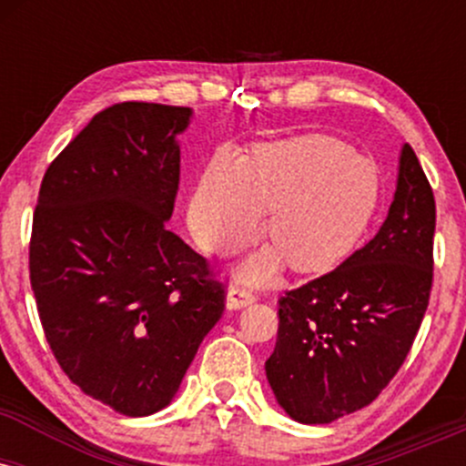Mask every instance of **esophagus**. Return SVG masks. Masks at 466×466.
<instances>
[{"label": "esophagus", "mask_w": 466, "mask_h": 466, "mask_svg": "<svg viewBox=\"0 0 466 466\" xmlns=\"http://www.w3.org/2000/svg\"><path fill=\"white\" fill-rule=\"evenodd\" d=\"M256 300L254 293L249 291V289L245 287H229L228 289V298H226V307L229 309V311H238V309H245L249 307L251 302Z\"/></svg>", "instance_id": "obj_1"}]
</instances>
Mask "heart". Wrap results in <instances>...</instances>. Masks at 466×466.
Segmentation results:
<instances>
[{
    "instance_id": "heart-1",
    "label": "heart",
    "mask_w": 466,
    "mask_h": 466,
    "mask_svg": "<svg viewBox=\"0 0 466 466\" xmlns=\"http://www.w3.org/2000/svg\"><path fill=\"white\" fill-rule=\"evenodd\" d=\"M379 203L370 159L326 136H300L254 148L240 162L218 153L188 206L192 237L208 251L243 248L271 212V248L249 258L243 278L269 282L282 265L324 274L339 265L366 232Z\"/></svg>"
}]
</instances>
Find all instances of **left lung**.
<instances>
[{"instance_id":"obj_1","label":"left lung","mask_w":466,"mask_h":466,"mask_svg":"<svg viewBox=\"0 0 466 466\" xmlns=\"http://www.w3.org/2000/svg\"><path fill=\"white\" fill-rule=\"evenodd\" d=\"M434 229V192L403 144L379 232L330 274L278 300L265 372L293 420L326 425L366 408L403 366L430 302Z\"/></svg>"}]
</instances>
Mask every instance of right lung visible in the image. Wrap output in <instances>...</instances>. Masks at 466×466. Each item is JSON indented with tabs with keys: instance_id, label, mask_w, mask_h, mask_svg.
Here are the masks:
<instances>
[{
	"instance_id": "right-lung-1",
	"label": "right lung",
	"mask_w": 466,
	"mask_h": 466,
	"mask_svg": "<svg viewBox=\"0 0 466 466\" xmlns=\"http://www.w3.org/2000/svg\"><path fill=\"white\" fill-rule=\"evenodd\" d=\"M188 106L100 111L47 168L30 240V282L58 366L125 416L175 399L223 315L206 258L166 228L179 188Z\"/></svg>"
}]
</instances>
